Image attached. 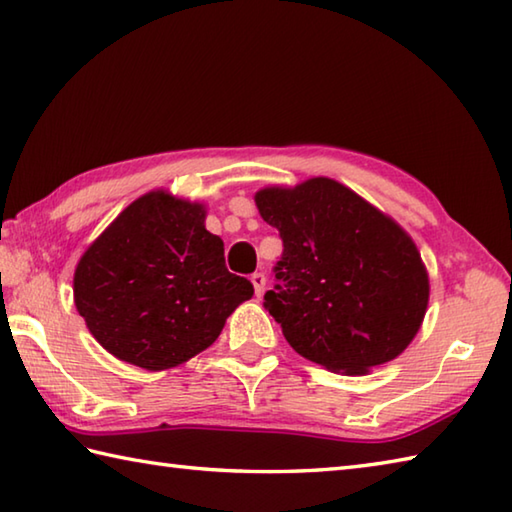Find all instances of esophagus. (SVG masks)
<instances>
[{"label":"esophagus","instance_id":"34e87169","mask_svg":"<svg viewBox=\"0 0 512 512\" xmlns=\"http://www.w3.org/2000/svg\"><path fill=\"white\" fill-rule=\"evenodd\" d=\"M252 285H254V291H256V296H263V291H265V283H267V278H265V274H260V271H256V274H252Z\"/></svg>","mask_w":512,"mask_h":512}]
</instances>
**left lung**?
Returning a JSON list of instances; mask_svg holds the SVG:
<instances>
[{
	"label": "left lung",
	"mask_w": 512,
	"mask_h": 512,
	"mask_svg": "<svg viewBox=\"0 0 512 512\" xmlns=\"http://www.w3.org/2000/svg\"><path fill=\"white\" fill-rule=\"evenodd\" d=\"M283 238L265 307L302 358L367 375L395 360L420 331L431 285L409 232L327 176L265 185L254 196Z\"/></svg>",
	"instance_id": "1"
}]
</instances>
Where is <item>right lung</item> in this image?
Returning <instances> with one entry per match:
<instances>
[{
	"label": "right lung",
	"mask_w": 512,
	"mask_h": 512,
	"mask_svg": "<svg viewBox=\"0 0 512 512\" xmlns=\"http://www.w3.org/2000/svg\"><path fill=\"white\" fill-rule=\"evenodd\" d=\"M207 205L150 190L81 254L72 278L79 316L103 349L134 367L165 371L198 356L254 296L229 274Z\"/></svg>",
	"instance_id": "1"
}]
</instances>
